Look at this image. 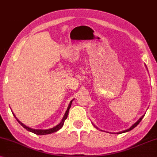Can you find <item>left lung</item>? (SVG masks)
<instances>
[{"instance_id": "left-lung-1", "label": "left lung", "mask_w": 157, "mask_h": 157, "mask_svg": "<svg viewBox=\"0 0 157 157\" xmlns=\"http://www.w3.org/2000/svg\"><path fill=\"white\" fill-rule=\"evenodd\" d=\"M144 116H145V114H144V115H143V116H142V117H140V119H138V121H136V122L135 124H133V125H132V126H131V127H130V128H128V129H126V130H124V131H121V132L117 133V134H120V133H126V132H128V131H130L131 130H132V129H133V128H135V127H136V126L137 125H138V124L140 122V121H141V120H142V119H143V118L144 117ZM96 128H97V127H96Z\"/></svg>"}]
</instances>
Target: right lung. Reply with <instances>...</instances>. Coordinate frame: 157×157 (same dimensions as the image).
<instances>
[{
    "mask_svg": "<svg viewBox=\"0 0 157 157\" xmlns=\"http://www.w3.org/2000/svg\"><path fill=\"white\" fill-rule=\"evenodd\" d=\"M73 100H72L71 102H70L69 103V105L68 107V108H67V110L65 114H64L63 117V119H62V120L60 123H59L58 125H56V126H54V127L52 128H49V129H45V130H43V129H33V128H29L28 127V126H25L24 124H22L20 121H19L18 119H17V117H15V115L14 114V117H15L17 119V120L18 121V122L21 124V125L23 126V127L24 128H26L27 131H31V132L35 134H36V135H47V134H50V133H54V132H56L57 131H59V129L62 128V126H63V124H64V121H65V120L67 118V117H68V112H69V110L70 108H71V104H72V101H73Z\"/></svg>",
    "mask_w": 157,
    "mask_h": 157,
    "instance_id": "add662e5",
    "label": "right lung"
}]
</instances>
